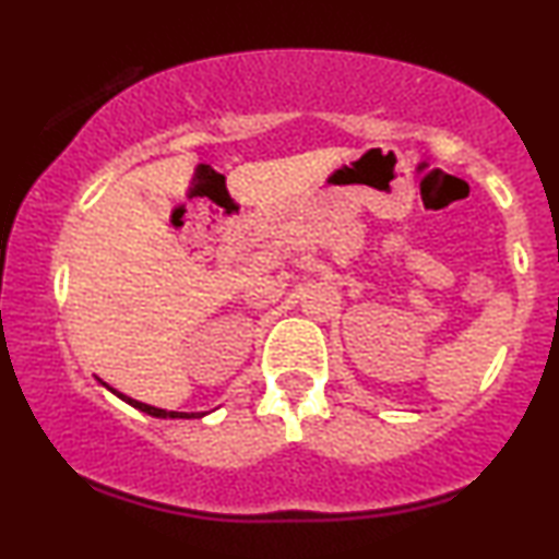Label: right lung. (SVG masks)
Instances as JSON below:
<instances>
[{"instance_id": "obj_1", "label": "right lung", "mask_w": 559, "mask_h": 559, "mask_svg": "<svg viewBox=\"0 0 559 559\" xmlns=\"http://www.w3.org/2000/svg\"><path fill=\"white\" fill-rule=\"evenodd\" d=\"M100 382V380H98ZM104 384V388L108 390V392H114L116 397H121L123 403H129L131 407H136V411H141V413H146V415H152V418H202V415H207V413H177V411H162V407H154V405H146V403H139V400H133V397H126L123 392H119V390H114L111 384H106V382H100Z\"/></svg>"}]
</instances>
